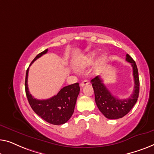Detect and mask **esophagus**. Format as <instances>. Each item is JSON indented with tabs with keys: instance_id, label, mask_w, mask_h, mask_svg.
<instances>
[{
	"instance_id": "1",
	"label": "esophagus",
	"mask_w": 154,
	"mask_h": 154,
	"mask_svg": "<svg viewBox=\"0 0 154 154\" xmlns=\"http://www.w3.org/2000/svg\"><path fill=\"white\" fill-rule=\"evenodd\" d=\"M88 84H89V82H88V80L85 79V80H84V81L82 82V83H81V84H80V85H81L82 87H83V86H84L85 85H88Z\"/></svg>"
}]
</instances>
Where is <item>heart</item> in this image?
<instances>
[{
	"mask_svg": "<svg viewBox=\"0 0 154 154\" xmlns=\"http://www.w3.org/2000/svg\"><path fill=\"white\" fill-rule=\"evenodd\" d=\"M96 54L95 52L90 54L86 56V57L84 58L83 60H81V61L77 62V63H76V65H75V67H76V68L78 69H83V68H86V67L89 66L90 65H91L93 63H94ZM106 58H107V57H106L105 55L101 56L98 60L99 63L100 64L103 63L105 61Z\"/></svg>",
	"mask_w": 154,
	"mask_h": 154,
	"instance_id": "heart-1",
	"label": "heart"
}]
</instances>
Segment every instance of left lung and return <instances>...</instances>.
Listing matches in <instances>:
<instances>
[{"instance_id":"obj_1","label":"left lung","mask_w":154,"mask_h":154,"mask_svg":"<svg viewBox=\"0 0 154 154\" xmlns=\"http://www.w3.org/2000/svg\"><path fill=\"white\" fill-rule=\"evenodd\" d=\"M126 61L133 67L134 77V91L131 96L126 99H119L114 96L103 84L100 76L91 79L92 86L95 94V100L100 111L106 118L117 119L122 118L131 111L137 103L140 92V80L136 63L129 54H126Z\"/></svg>"}]
</instances>
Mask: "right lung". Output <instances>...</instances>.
Returning a JSON list of instances; mask_svg holds the SVG:
<instances>
[{"label":"right lung","mask_w":154,"mask_h":154,"mask_svg":"<svg viewBox=\"0 0 154 154\" xmlns=\"http://www.w3.org/2000/svg\"><path fill=\"white\" fill-rule=\"evenodd\" d=\"M47 51L48 49H47L37 55L30 66ZM28 75L29 68L26 73L25 90L28 100L33 111L42 119L51 124L61 125L66 123L74 112L75 104L80 91L79 83L65 86L56 96L50 98L38 100L34 98L29 91Z\"/></svg>","instance_id":"right-lung-1"}]
</instances>
